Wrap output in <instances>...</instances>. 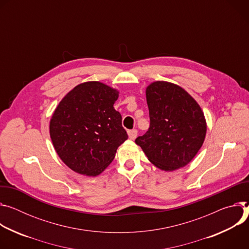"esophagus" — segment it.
Listing matches in <instances>:
<instances>
[{
  "mask_svg": "<svg viewBox=\"0 0 249 249\" xmlns=\"http://www.w3.org/2000/svg\"><path fill=\"white\" fill-rule=\"evenodd\" d=\"M127 133H128V137L130 140H135L136 139V136H137V130L136 129H131V130H128L127 131Z\"/></svg>",
  "mask_w": 249,
  "mask_h": 249,
  "instance_id": "34e87169",
  "label": "esophagus"
}]
</instances>
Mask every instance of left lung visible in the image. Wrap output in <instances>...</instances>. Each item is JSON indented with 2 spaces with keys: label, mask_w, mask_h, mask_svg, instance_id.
I'll return each mask as SVG.
<instances>
[{
  "label": "left lung",
  "mask_w": 249,
  "mask_h": 249,
  "mask_svg": "<svg viewBox=\"0 0 249 249\" xmlns=\"http://www.w3.org/2000/svg\"><path fill=\"white\" fill-rule=\"evenodd\" d=\"M145 93L150 125L135 143L161 170L186 166L206 137L207 124L201 107L183 88L169 82H153Z\"/></svg>",
  "instance_id": "left-lung-1"
}]
</instances>
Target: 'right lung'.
Listing matches in <instances>:
<instances>
[{"label":"right lung","mask_w":249,"mask_h":249,"mask_svg":"<svg viewBox=\"0 0 249 249\" xmlns=\"http://www.w3.org/2000/svg\"><path fill=\"white\" fill-rule=\"evenodd\" d=\"M119 91L98 81L73 88L55 108L49 124L55 151L67 166L86 176L101 174L127 140L114 104Z\"/></svg>","instance_id":"add662e5"}]
</instances>
